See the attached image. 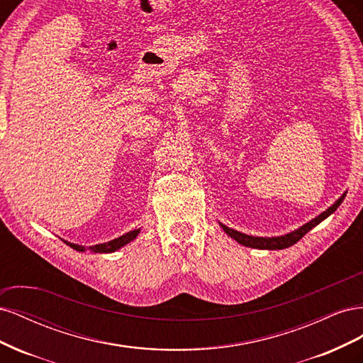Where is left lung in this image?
Returning a JSON list of instances; mask_svg holds the SVG:
<instances>
[{"label":"left lung","mask_w":363,"mask_h":363,"mask_svg":"<svg viewBox=\"0 0 363 363\" xmlns=\"http://www.w3.org/2000/svg\"><path fill=\"white\" fill-rule=\"evenodd\" d=\"M344 199H345V194H344L342 196H340V199H339L332 207H328L325 212H323L320 216H316L315 219H312L311 223L304 224L303 227H300L298 230H295V232H292V233H289V235L279 236V238H256V236H248V235H244V233H240V232H236V230L228 228V227H225L224 224H221V227L224 228V232H225L230 238H233L235 240H238L239 244H242V245H245V247L259 248V250H283V248H288V247H291V245L298 242V240H300L307 232H309V230H312L315 225H318L321 221H324V219H325L328 215H332V213L336 211V208L340 206V203L344 201Z\"/></svg>","instance_id":"1"}]
</instances>
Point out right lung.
Instances as JSON below:
<instances>
[{
  "label": "right lung",
  "mask_w": 363,
  "mask_h": 363,
  "mask_svg": "<svg viewBox=\"0 0 363 363\" xmlns=\"http://www.w3.org/2000/svg\"><path fill=\"white\" fill-rule=\"evenodd\" d=\"M138 233H139V230H133V232H128V233H125V235H123V236H119V238L111 240V242L98 244V245L89 247V250H92V251H95V252H112V251H116L118 248H121V247H124L125 244H128L130 240H133V239L138 236ZM65 242H67V240H65ZM67 244H68L71 248L77 250V251H84V250H86L83 245L69 244V242H67Z\"/></svg>",
  "instance_id": "right-lung-1"
}]
</instances>
